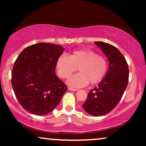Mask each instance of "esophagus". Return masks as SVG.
Returning <instances> with one entry per match:
<instances>
[{
  "label": "esophagus",
  "mask_w": 146,
  "mask_h": 146,
  "mask_svg": "<svg viewBox=\"0 0 146 146\" xmlns=\"http://www.w3.org/2000/svg\"><path fill=\"white\" fill-rule=\"evenodd\" d=\"M68 90H70V91H73V92H76V91H77V90H78L77 89L72 88H70V87H69V88H68Z\"/></svg>",
  "instance_id": "34e87169"
}]
</instances>
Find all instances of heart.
Segmentation results:
<instances>
[{
    "label": "heart",
    "mask_w": 146,
    "mask_h": 146,
    "mask_svg": "<svg viewBox=\"0 0 146 146\" xmlns=\"http://www.w3.org/2000/svg\"><path fill=\"white\" fill-rule=\"evenodd\" d=\"M56 68L61 78L67 79L78 68L80 73L71 77L68 84L73 88L86 86L89 82L96 84L102 80L106 74L107 61L91 50H78L69 56L61 55L56 62Z\"/></svg>",
    "instance_id": "1"
}]
</instances>
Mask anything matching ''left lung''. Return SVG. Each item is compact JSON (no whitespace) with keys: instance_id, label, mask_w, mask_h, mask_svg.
<instances>
[{"instance_id":"obj_1","label":"left lung","mask_w":146,"mask_h":146,"mask_svg":"<svg viewBox=\"0 0 146 146\" xmlns=\"http://www.w3.org/2000/svg\"><path fill=\"white\" fill-rule=\"evenodd\" d=\"M109 61V67L102 80L88 94L82 105L84 110L93 116L110 112L122 97L128 84L129 68L124 56L110 44L95 42Z\"/></svg>"}]
</instances>
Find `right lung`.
Masks as SVG:
<instances>
[{
  "label": "right lung",
  "mask_w": 146,
  "mask_h": 146,
  "mask_svg": "<svg viewBox=\"0 0 146 146\" xmlns=\"http://www.w3.org/2000/svg\"><path fill=\"white\" fill-rule=\"evenodd\" d=\"M64 48L40 42L25 48L12 71V86L23 108L37 115L50 113L68 88L55 74L56 62Z\"/></svg>",
  "instance_id": "add662e5"
}]
</instances>
